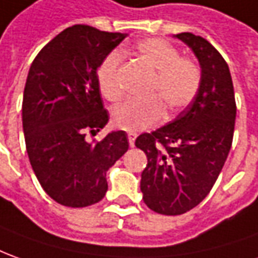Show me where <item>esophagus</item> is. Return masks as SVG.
Segmentation results:
<instances>
[{
  "label": "esophagus",
  "instance_id": "34e87169",
  "mask_svg": "<svg viewBox=\"0 0 258 258\" xmlns=\"http://www.w3.org/2000/svg\"><path fill=\"white\" fill-rule=\"evenodd\" d=\"M127 140H129L131 147H133L135 146V140H136V135H135V133H129V135H127Z\"/></svg>",
  "mask_w": 258,
  "mask_h": 258
}]
</instances>
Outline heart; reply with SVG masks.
I'll list each match as a JSON object with an SVG mask.
<instances>
[{
  "label": "heart",
  "instance_id": "heart-1",
  "mask_svg": "<svg viewBox=\"0 0 258 258\" xmlns=\"http://www.w3.org/2000/svg\"><path fill=\"white\" fill-rule=\"evenodd\" d=\"M136 56L142 64L154 73L149 87V95L154 97L143 102H126L112 112L115 127L132 133L159 123L164 113L160 100L170 113L188 105L200 91L202 80L198 64L191 58L180 57V51L163 39L152 37L139 42ZM119 67L120 56L113 51L104 58L98 70L101 94L113 104L123 97Z\"/></svg>",
  "mask_w": 258,
  "mask_h": 258
}]
</instances>
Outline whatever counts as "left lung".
<instances>
[{"label": "left lung", "mask_w": 258, "mask_h": 258, "mask_svg": "<svg viewBox=\"0 0 258 258\" xmlns=\"http://www.w3.org/2000/svg\"><path fill=\"white\" fill-rule=\"evenodd\" d=\"M201 66V87L177 118L135 145L147 156L140 191L152 211L181 215L212 189L232 147L236 102L229 66L207 39L189 32L175 35Z\"/></svg>", "instance_id": "left-lung-1"}]
</instances>
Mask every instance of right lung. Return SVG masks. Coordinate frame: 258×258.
<instances>
[{
	"label": "right lung",
	"mask_w": 258,
	"mask_h": 258,
	"mask_svg": "<svg viewBox=\"0 0 258 258\" xmlns=\"http://www.w3.org/2000/svg\"><path fill=\"white\" fill-rule=\"evenodd\" d=\"M126 33L74 25L37 53L26 78L22 123L29 161L44 192L60 205H94L108 191L106 171L127 150L123 131L97 143L109 120L98 85V69Z\"/></svg>",
	"instance_id": "add662e5"
}]
</instances>
